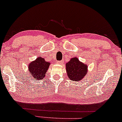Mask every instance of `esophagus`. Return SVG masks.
Wrapping results in <instances>:
<instances>
[{
  "label": "esophagus",
  "instance_id": "obj_1",
  "mask_svg": "<svg viewBox=\"0 0 122 122\" xmlns=\"http://www.w3.org/2000/svg\"><path fill=\"white\" fill-rule=\"evenodd\" d=\"M57 63L58 64H59V65H62V64H63V61H57Z\"/></svg>",
  "mask_w": 122,
  "mask_h": 122
}]
</instances>
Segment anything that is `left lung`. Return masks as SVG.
<instances>
[{
	"instance_id": "obj_1",
	"label": "left lung",
	"mask_w": 122,
	"mask_h": 122,
	"mask_svg": "<svg viewBox=\"0 0 122 122\" xmlns=\"http://www.w3.org/2000/svg\"><path fill=\"white\" fill-rule=\"evenodd\" d=\"M66 71L71 80L80 81L88 74V65L77 57H73L66 64Z\"/></svg>"
}]
</instances>
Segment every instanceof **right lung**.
<instances>
[{"instance_id":"add662e5","label":"right lung","mask_w":122,"mask_h":122,"mask_svg":"<svg viewBox=\"0 0 122 122\" xmlns=\"http://www.w3.org/2000/svg\"><path fill=\"white\" fill-rule=\"evenodd\" d=\"M50 65V63L46 61L45 58L39 57L29 64L28 71L34 79L40 80L45 77Z\"/></svg>"}]
</instances>
